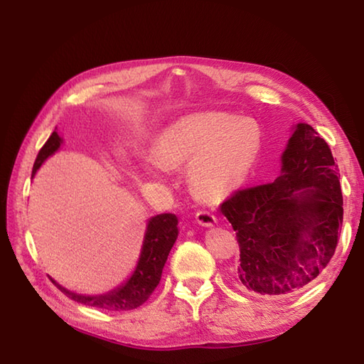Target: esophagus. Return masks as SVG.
I'll return each instance as SVG.
<instances>
[{
    "instance_id": "esophagus-1",
    "label": "esophagus",
    "mask_w": 364,
    "mask_h": 364,
    "mask_svg": "<svg viewBox=\"0 0 364 364\" xmlns=\"http://www.w3.org/2000/svg\"><path fill=\"white\" fill-rule=\"evenodd\" d=\"M196 220H197L198 225H202V227H214V223L218 222L215 215L211 214V213H208V211H198L196 214Z\"/></svg>"
}]
</instances>
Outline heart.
I'll list each match as a JSON object with an SVG mask.
<instances>
[{
    "instance_id": "obj_1",
    "label": "heart",
    "mask_w": 364,
    "mask_h": 364,
    "mask_svg": "<svg viewBox=\"0 0 364 364\" xmlns=\"http://www.w3.org/2000/svg\"><path fill=\"white\" fill-rule=\"evenodd\" d=\"M261 129L253 120L222 112L192 114L161 131L154 156L144 159V172L162 180L168 167L189 164L192 186L219 197L241 184L257 161Z\"/></svg>"
}]
</instances>
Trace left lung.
I'll list each match as a JSON object with an SVG mask.
<instances>
[{
  "mask_svg": "<svg viewBox=\"0 0 364 364\" xmlns=\"http://www.w3.org/2000/svg\"><path fill=\"white\" fill-rule=\"evenodd\" d=\"M274 183L237 191L220 205L241 249L236 280L247 292L286 297L326 269L343 227V194L328 144L292 125Z\"/></svg>",
  "mask_w": 364,
  "mask_h": 364,
  "instance_id": "8db88e82",
  "label": "left lung"
}]
</instances>
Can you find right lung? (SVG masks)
I'll list each match as a JSON object with an SVG mask.
<instances>
[{"mask_svg":"<svg viewBox=\"0 0 364 364\" xmlns=\"http://www.w3.org/2000/svg\"><path fill=\"white\" fill-rule=\"evenodd\" d=\"M63 142L64 139L58 134V131H53V134L37 154L31 178H34L37 170L42 167L43 162L60 149ZM176 237L178 219L175 214H158L146 220L141 253H139L133 272H131V275L122 284L115 286L114 289L106 291L103 294H95V296L78 294L64 288L63 284H59L51 277L50 280L67 297H70L75 301H80L82 305L102 308V310L109 311L134 310V308L141 306L151 296L154 288L159 284L162 269H164L167 257L170 250H172Z\"/></svg>","mask_w":364,"mask_h":364,"instance_id":"obj_1","label":"right lung"}]
</instances>
